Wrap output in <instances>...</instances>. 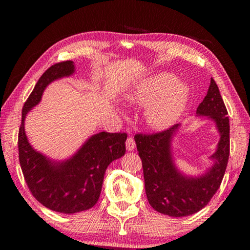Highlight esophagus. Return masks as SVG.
<instances>
[{"label": "esophagus", "mask_w": 250, "mask_h": 250, "mask_svg": "<svg viewBox=\"0 0 250 250\" xmlns=\"http://www.w3.org/2000/svg\"><path fill=\"white\" fill-rule=\"evenodd\" d=\"M135 141L134 139L133 138H127V140H126V149L128 150V151H133V150L135 149Z\"/></svg>", "instance_id": "obj_1"}]
</instances>
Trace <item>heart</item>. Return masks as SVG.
Returning a JSON list of instances; mask_svg holds the SVG:
<instances>
[{
	"instance_id": "b5f03b06",
	"label": "heart",
	"mask_w": 250,
	"mask_h": 250,
	"mask_svg": "<svg viewBox=\"0 0 250 250\" xmlns=\"http://www.w3.org/2000/svg\"><path fill=\"white\" fill-rule=\"evenodd\" d=\"M133 104H149L146 119L150 126L165 129L183 114L189 99V88L169 73H157L145 78L129 92Z\"/></svg>"
}]
</instances>
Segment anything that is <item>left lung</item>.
<instances>
[{
  "mask_svg": "<svg viewBox=\"0 0 250 250\" xmlns=\"http://www.w3.org/2000/svg\"><path fill=\"white\" fill-rule=\"evenodd\" d=\"M197 114L208 116L216 123L221 134L214 165L204 175L186 176L174 165L170 142L180 125L152 134L134 136L139 156L142 160L146 193L153 209L173 217L189 216L206 206L220 188L230 155V123L216 83L211 78L207 95L198 105Z\"/></svg>",
  "mask_w": 250,
  "mask_h": 250,
  "instance_id": "8db88e82",
  "label": "left lung"
}]
</instances>
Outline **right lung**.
I'll return each instance as SVG.
<instances>
[{"label":"right lung","mask_w":250,"mask_h":250,"mask_svg":"<svg viewBox=\"0 0 250 250\" xmlns=\"http://www.w3.org/2000/svg\"><path fill=\"white\" fill-rule=\"evenodd\" d=\"M73 61L54 63L45 70L22 108L18 134L19 162L29 191L43 206L63 214L90 209L100 197L104 173L109 164L124 156L126 133L100 132L64 162H52L33 149L25 133L27 112L39 104L51 82L70 76Z\"/></svg>","instance_id":"right-lung-1"}]
</instances>
